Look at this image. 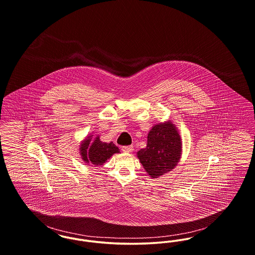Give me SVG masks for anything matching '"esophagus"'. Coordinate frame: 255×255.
Segmentation results:
<instances>
[{
	"mask_svg": "<svg viewBox=\"0 0 255 255\" xmlns=\"http://www.w3.org/2000/svg\"><path fill=\"white\" fill-rule=\"evenodd\" d=\"M122 150L124 152H128V153L132 152L133 146L132 145H126V146H122Z\"/></svg>",
	"mask_w": 255,
	"mask_h": 255,
	"instance_id": "obj_1",
	"label": "esophagus"
}]
</instances>
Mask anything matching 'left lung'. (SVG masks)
<instances>
[{
    "label": "left lung",
    "mask_w": 255,
    "mask_h": 255,
    "mask_svg": "<svg viewBox=\"0 0 255 255\" xmlns=\"http://www.w3.org/2000/svg\"><path fill=\"white\" fill-rule=\"evenodd\" d=\"M182 154V141L171 121L152 127L144 148L137 152L141 164L151 177L158 178L177 166Z\"/></svg>",
    "instance_id": "obj_1"
}]
</instances>
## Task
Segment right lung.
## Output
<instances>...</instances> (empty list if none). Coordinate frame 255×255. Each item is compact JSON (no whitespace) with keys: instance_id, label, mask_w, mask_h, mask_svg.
Listing matches in <instances>:
<instances>
[{"instance_id":"1","label":"right lung","mask_w":255,"mask_h":255,"mask_svg":"<svg viewBox=\"0 0 255 255\" xmlns=\"http://www.w3.org/2000/svg\"><path fill=\"white\" fill-rule=\"evenodd\" d=\"M88 136L80 144V155L83 161L89 165L101 166L104 165L114 153H119L120 150L118 146L111 143H105L100 140V136H97L93 142H91V137Z\"/></svg>"}]
</instances>
